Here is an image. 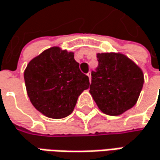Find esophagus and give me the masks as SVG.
<instances>
[{"label": "esophagus", "instance_id": "esophagus-1", "mask_svg": "<svg viewBox=\"0 0 160 160\" xmlns=\"http://www.w3.org/2000/svg\"><path fill=\"white\" fill-rule=\"evenodd\" d=\"M88 76H89V81H90V80H91V73H90V72H89V73H88Z\"/></svg>", "mask_w": 160, "mask_h": 160}]
</instances>
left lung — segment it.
Here are the masks:
<instances>
[{
	"label": "left lung",
	"instance_id": "obj_1",
	"mask_svg": "<svg viewBox=\"0 0 160 160\" xmlns=\"http://www.w3.org/2000/svg\"><path fill=\"white\" fill-rule=\"evenodd\" d=\"M97 59L89 93L103 113L118 116L136 104L144 83L143 72L121 53H98Z\"/></svg>",
	"mask_w": 160,
	"mask_h": 160
}]
</instances>
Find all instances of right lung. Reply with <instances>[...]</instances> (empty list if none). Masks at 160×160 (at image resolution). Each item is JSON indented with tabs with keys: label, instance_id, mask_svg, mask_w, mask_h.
<instances>
[{
	"label": "right lung",
	"instance_id": "obj_1",
	"mask_svg": "<svg viewBox=\"0 0 160 160\" xmlns=\"http://www.w3.org/2000/svg\"><path fill=\"white\" fill-rule=\"evenodd\" d=\"M24 80L34 108L46 117L63 118L73 111L89 77L80 70L74 53L52 47L27 65Z\"/></svg>",
	"mask_w": 160,
	"mask_h": 160
}]
</instances>
